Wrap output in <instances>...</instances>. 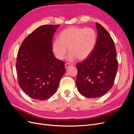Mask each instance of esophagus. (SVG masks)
I'll return each mask as SVG.
<instances>
[{
	"label": "esophagus",
	"instance_id": "esophagus-1",
	"mask_svg": "<svg viewBox=\"0 0 134 134\" xmlns=\"http://www.w3.org/2000/svg\"><path fill=\"white\" fill-rule=\"evenodd\" d=\"M72 65V64L71 63H65V66L66 69H68L69 67H70Z\"/></svg>",
	"mask_w": 134,
	"mask_h": 134
}]
</instances>
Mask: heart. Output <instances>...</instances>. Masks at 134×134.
Masks as SVG:
<instances>
[{"instance_id": "heart-1", "label": "heart", "mask_w": 134, "mask_h": 134, "mask_svg": "<svg viewBox=\"0 0 134 134\" xmlns=\"http://www.w3.org/2000/svg\"><path fill=\"white\" fill-rule=\"evenodd\" d=\"M97 41V34L91 27H70L61 32L59 40L52 44V50L57 58L63 59L68 52L70 60L76 58L79 60L87 59L92 53Z\"/></svg>"}]
</instances>
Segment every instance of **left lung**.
<instances>
[{"instance_id": "8db88e82", "label": "left lung", "mask_w": 134, "mask_h": 134, "mask_svg": "<svg viewBox=\"0 0 134 134\" xmlns=\"http://www.w3.org/2000/svg\"><path fill=\"white\" fill-rule=\"evenodd\" d=\"M96 27L98 36L94 50L76 65L77 88L80 94L87 98L101 97L110 90L118 69L113 40L99 23H96Z\"/></svg>"}]
</instances>
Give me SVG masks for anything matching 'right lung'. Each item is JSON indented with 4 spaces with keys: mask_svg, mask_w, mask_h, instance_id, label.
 I'll list each match as a JSON object with an SVG mask.
<instances>
[{
    "mask_svg": "<svg viewBox=\"0 0 134 134\" xmlns=\"http://www.w3.org/2000/svg\"><path fill=\"white\" fill-rule=\"evenodd\" d=\"M59 25L41 26L23 40L16 61L18 82L31 98L43 100L57 91L65 72V63L52 51V39Z\"/></svg>",
    "mask_w": 134,
    "mask_h": 134,
    "instance_id": "right-lung-1",
    "label": "right lung"
}]
</instances>
